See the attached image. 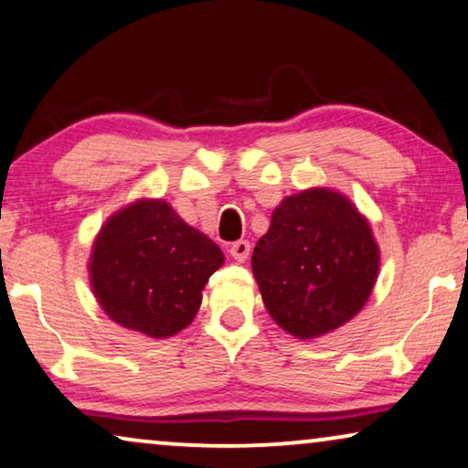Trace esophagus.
Segmentation results:
<instances>
[{"mask_svg":"<svg viewBox=\"0 0 468 468\" xmlns=\"http://www.w3.org/2000/svg\"><path fill=\"white\" fill-rule=\"evenodd\" d=\"M250 250H252V246H250L248 239H239L231 243V248H229V254H231L237 262H246L248 256H250Z\"/></svg>","mask_w":468,"mask_h":468,"instance_id":"1","label":"esophagus"}]
</instances>
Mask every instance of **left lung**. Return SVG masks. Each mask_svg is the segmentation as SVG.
Wrapping results in <instances>:
<instances>
[{
	"label": "left lung",
	"instance_id": "obj_1",
	"mask_svg": "<svg viewBox=\"0 0 468 468\" xmlns=\"http://www.w3.org/2000/svg\"><path fill=\"white\" fill-rule=\"evenodd\" d=\"M380 271V248L357 206L330 186L282 199L256 241L252 273L273 322L313 340L357 315Z\"/></svg>",
	"mask_w": 468,
	"mask_h": 468
}]
</instances>
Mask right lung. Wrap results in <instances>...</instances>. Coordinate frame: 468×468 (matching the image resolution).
<instances>
[{
    "label": "right lung",
    "instance_id": "1",
    "mask_svg": "<svg viewBox=\"0 0 468 468\" xmlns=\"http://www.w3.org/2000/svg\"><path fill=\"white\" fill-rule=\"evenodd\" d=\"M222 262V250L167 201L143 197L104 220L88 275L111 322L164 340L193 322L201 292Z\"/></svg>",
    "mask_w": 468,
    "mask_h": 468
}]
</instances>
